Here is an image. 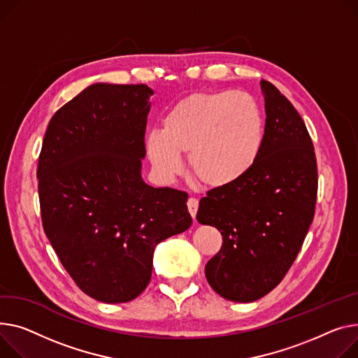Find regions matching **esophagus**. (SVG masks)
Segmentation results:
<instances>
[{
	"instance_id": "esophagus-1",
	"label": "esophagus",
	"mask_w": 358,
	"mask_h": 358,
	"mask_svg": "<svg viewBox=\"0 0 358 358\" xmlns=\"http://www.w3.org/2000/svg\"><path fill=\"white\" fill-rule=\"evenodd\" d=\"M187 208H188L189 214L193 216V219H196V214H197V210H199V200L194 199V197H189L187 200Z\"/></svg>"
}]
</instances>
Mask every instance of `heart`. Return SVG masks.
Segmentation results:
<instances>
[{
	"mask_svg": "<svg viewBox=\"0 0 358 358\" xmlns=\"http://www.w3.org/2000/svg\"><path fill=\"white\" fill-rule=\"evenodd\" d=\"M265 142V116L249 93H196L178 102L145 138L147 155L158 177L171 181L188 152L189 169L207 187L231 185L256 165Z\"/></svg>",
	"mask_w": 358,
	"mask_h": 358,
	"instance_id": "heart-1",
	"label": "heart"
}]
</instances>
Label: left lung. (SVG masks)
I'll return each mask as SVG.
<instances>
[{"instance_id":"left-lung-1","label":"left lung","mask_w":358,"mask_h":358,"mask_svg":"<svg viewBox=\"0 0 358 358\" xmlns=\"http://www.w3.org/2000/svg\"><path fill=\"white\" fill-rule=\"evenodd\" d=\"M265 142L252 171L200 200L197 220L223 236L220 252L206 265L210 287L234 302L269 294L296 259L317 203L314 145L294 105L269 82Z\"/></svg>"}]
</instances>
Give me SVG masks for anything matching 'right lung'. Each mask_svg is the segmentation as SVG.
<instances>
[{
	"mask_svg": "<svg viewBox=\"0 0 358 358\" xmlns=\"http://www.w3.org/2000/svg\"><path fill=\"white\" fill-rule=\"evenodd\" d=\"M154 90L93 83L50 119L38 157L45 236L90 298L135 299L147 288L155 246L192 226L187 193L141 176Z\"/></svg>",
	"mask_w": 358,
	"mask_h": 358,
	"instance_id": "obj_1",
	"label": "right lung"
}]
</instances>
